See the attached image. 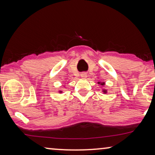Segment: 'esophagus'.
Masks as SVG:
<instances>
[{"instance_id":"1","label":"esophagus","mask_w":155,"mask_h":155,"mask_svg":"<svg viewBox=\"0 0 155 155\" xmlns=\"http://www.w3.org/2000/svg\"><path fill=\"white\" fill-rule=\"evenodd\" d=\"M81 77L82 78H86L87 77V74L86 73H83L81 74Z\"/></svg>"}]
</instances>
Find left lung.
<instances>
[{
  "mask_svg": "<svg viewBox=\"0 0 155 155\" xmlns=\"http://www.w3.org/2000/svg\"><path fill=\"white\" fill-rule=\"evenodd\" d=\"M98 84H100V85H102V86H104V82H103V83H100V82H98ZM102 91H103L104 93H107V90H104H104Z\"/></svg>",
  "mask_w": 155,
  "mask_h": 155,
  "instance_id": "8db88e82",
  "label": "left lung"
}]
</instances>
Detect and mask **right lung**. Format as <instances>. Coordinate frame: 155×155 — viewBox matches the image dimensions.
Returning <instances> with one entry per match:
<instances>
[{
  "label": "right lung",
  "instance_id": "right-lung-1",
  "mask_svg": "<svg viewBox=\"0 0 155 155\" xmlns=\"http://www.w3.org/2000/svg\"><path fill=\"white\" fill-rule=\"evenodd\" d=\"M60 93H62V91H60Z\"/></svg>",
  "mask_w": 155,
  "mask_h": 155
}]
</instances>
